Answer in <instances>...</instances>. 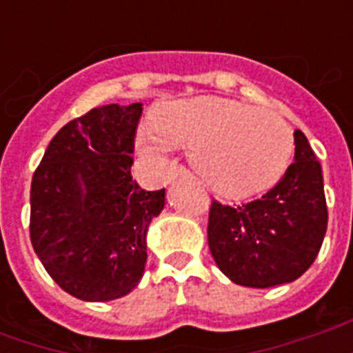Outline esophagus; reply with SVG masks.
I'll return each instance as SVG.
<instances>
[{"label": "esophagus", "instance_id": "obj_1", "mask_svg": "<svg viewBox=\"0 0 353 353\" xmlns=\"http://www.w3.org/2000/svg\"><path fill=\"white\" fill-rule=\"evenodd\" d=\"M187 176H189V170L183 168V166H177V168H174L168 174V181L170 183H174V181L179 179V177H187Z\"/></svg>", "mask_w": 353, "mask_h": 353}]
</instances>
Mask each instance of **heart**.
Masks as SVG:
<instances>
[{
  "instance_id": "b5f03b06",
  "label": "heart",
  "mask_w": 353,
  "mask_h": 353,
  "mask_svg": "<svg viewBox=\"0 0 353 353\" xmlns=\"http://www.w3.org/2000/svg\"><path fill=\"white\" fill-rule=\"evenodd\" d=\"M154 128L138 132L139 153L162 159L172 147H189L204 183L227 199L272 189L288 170L295 138L280 115L223 98L162 103Z\"/></svg>"
}]
</instances>
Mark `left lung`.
Returning <instances> with one entry per match:
<instances>
[{
    "label": "left lung",
    "instance_id": "left-lung-1",
    "mask_svg": "<svg viewBox=\"0 0 353 353\" xmlns=\"http://www.w3.org/2000/svg\"><path fill=\"white\" fill-rule=\"evenodd\" d=\"M295 162L261 199L240 206L214 200L208 217L212 257L245 288H274L301 278L316 261L327 230L321 164L301 130Z\"/></svg>",
    "mask_w": 353,
    "mask_h": 353
}]
</instances>
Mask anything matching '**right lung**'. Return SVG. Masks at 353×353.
Masks as SVG:
<instances>
[{
  "label": "right lung",
  "instance_id": "add662e5",
  "mask_svg": "<svg viewBox=\"0 0 353 353\" xmlns=\"http://www.w3.org/2000/svg\"><path fill=\"white\" fill-rule=\"evenodd\" d=\"M141 103H109L62 126L50 139L30 191V240L65 293L88 303L124 296L147 263V229L164 189L132 179Z\"/></svg>",
  "mask_w": 353,
  "mask_h": 353
}]
</instances>
